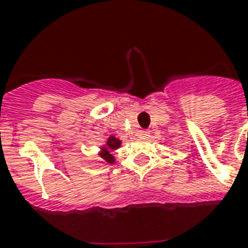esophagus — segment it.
I'll list each match as a JSON object with an SVG mask.
<instances>
[{"mask_svg":"<svg viewBox=\"0 0 248 248\" xmlns=\"http://www.w3.org/2000/svg\"><path fill=\"white\" fill-rule=\"evenodd\" d=\"M148 135H149V131H148V130H140L139 131L140 138H147Z\"/></svg>","mask_w":248,"mask_h":248,"instance_id":"esophagus-1","label":"esophagus"}]
</instances>
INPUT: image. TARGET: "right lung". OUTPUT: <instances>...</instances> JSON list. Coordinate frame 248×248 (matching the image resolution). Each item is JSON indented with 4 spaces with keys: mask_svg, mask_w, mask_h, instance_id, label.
Masks as SVG:
<instances>
[{
    "mask_svg": "<svg viewBox=\"0 0 248 248\" xmlns=\"http://www.w3.org/2000/svg\"><path fill=\"white\" fill-rule=\"evenodd\" d=\"M121 144H122V140H120L118 138H116V136L110 135L108 139H107V141L101 145L100 151H99L97 155H99L100 158L104 159L105 162L114 163L116 157L113 155V152H116L117 149L121 147Z\"/></svg>",
    "mask_w": 248,
    "mask_h": 248,
    "instance_id": "right-lung-1",
    "label": "right lung"
}]
</instances>
